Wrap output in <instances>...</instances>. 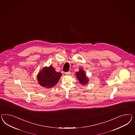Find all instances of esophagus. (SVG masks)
<instances>
[{"label": "esophagus", "instance_id": "1", "mask_svg": "<svg viewBox=\"0 0 135 135\" xmlns=\"http://www.w3.org/2000/svg\"><path fill=\"white\" fill-rule=\"evenodd\" d=\"M65 74L66 75H70V74H71V72H65Z\"/></svg>", "mask_w": 135, "mask_h": 135}]
</instances>
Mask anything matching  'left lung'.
<instances>
[{
	"instance_id": "obj_1",
	"label": "left lung",
	"mask_w": 135,
	"mask_h": 135,
	"mask_svg": "<svg viewBox=\"0 0 135 135\" xmlns=\"http://www.w3.org/2000/svg\"><path fill=\"white\" fill-rule=\"evenodd\" d=\"M76 74L78 80H79L80 84L85 85L88 84V77L86 76V74L83 70L80 69L79 72H76Z\"/></svg>"
}]
</instances>
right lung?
Returning a JSON list of instances; mask_svg holds the SVG:
<instances>
[{
    "label": "right lung",
    "instance_id": "right-lung-1",
    "mask_svg": "<svg viewBox=\"0 0 135 135\" xmlns=\"http://www.w3.org/2000/svg\"><path fill=\"white\" fill-rule=\"evenodd\" d=\"M61 76V73L57 72L54 68L50 65L49 67H44L39 72L37 80L39 84L43 87L51 88L58 83Z\"/></svg>",
    "mask_w": 135,
    "mask_h": 135
}]
</instances>
